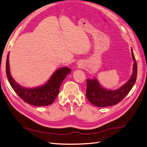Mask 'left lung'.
Instances as JSON below:
<instances>
[{
  "label": "left lung",
  "mask_w": 147,
  "mask_h": 147,
  "mask_svg": "<svg viewBox=\"0 0 147 147\" xmlns=\"http://www.w3.org/2000/svg\"><path fill=\"white\" fill-rule=\"evenodd\" d=\"M131 55L134 59L133 73L130 80L121 88L117 90H107L101 87L96 79H88L86 95L91 104L97 107H107L117 104L130 91L135 83L137 75V65L134 52L131 49Z\"/></svg>",
  "instance_id": "8db88e82"
}]
</instances>
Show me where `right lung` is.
Wrapping results in <instances>:
<instances>
[{
  "mask_svg": "<svg viewBox=\"0 0 147 147\" xmlns=\"http://www.w3.org/2000/svg\"><path fill=\"white\" fill-rule=\"evenodd\" d=\"M71 72L67 67L56 70L46 84L38 88L28 89L20 86L12 78L10 73L9 54L6 61V74L10 86L18 96L26 103L35 106H45L51 104L57 97L59 88L66 76Z\"/></svg>",
  "mask_w": 147,
  "mask_h": 147,
  "instance_id": "add662e5",
  "label": "right lung"
}]
</instances>
